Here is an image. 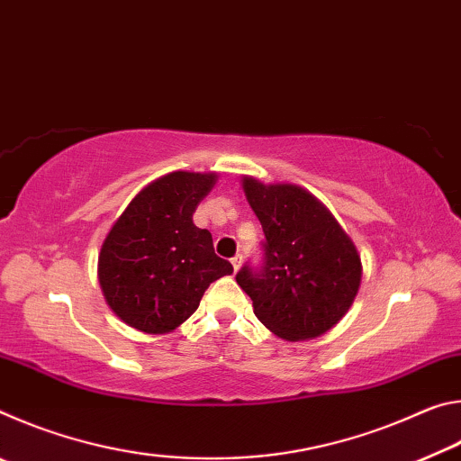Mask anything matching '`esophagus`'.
Listing matches in <instances>:
<instances>
[{"label": "esophagus", "instance_id": "34e87169", "mask_svg": "<svg viewBox=\"0 0 461 461\" xmlns=\"http://www.w3.org/2000/svg\"><path fill=\"white\" fill-rule=\"evenodd\" d=\"M231 267H233V270H240V267H241V254H238V256H233L231 258Z\"/></svg>", "mask_w": 461, "mask_h": 461}]
</instances>
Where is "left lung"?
Masks as SVG:
<instances>
[{
	"label": "left lung",
	"instance_id": "1",
	"mask_svg": "<svg viewBox=\"0 0 461 461\" xmlns=\"http://www.w3.org/2000/svg\"><path fill=\"white\" fill-rule=\"evenodd\" d=\"M241 189L264 230V267H244L238 285L254 315L286 341L313 339L341 321L360 291L362 260L315 194L303 186L241 176Z\"/></svg>",
	"mask_w": 461,
	"mask_h": 461
}]
</instances>
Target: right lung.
<instances>
[{"label": "right lung", "instance_id": "obj_1", "mask_svg": "<svg viewBox=\"0 0 461 461\" xmlns=\"http://www.w3.org/2000/svg\"><path fill=\"white\" fill-rule=\"evenodd\" d=\"M217 173L175 170L148 183L101 244L97 278L109 309L138 331L176 330L197 311L213 280L233 267L213 249L193 213Z\"/></svg>", "mask_w": 461, "mask_h": 461}]
</instances>
